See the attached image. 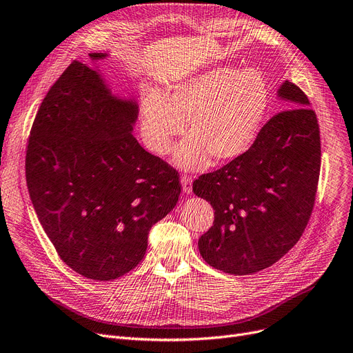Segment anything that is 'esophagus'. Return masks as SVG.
<instances>
[{
    "label": "esophagus",
    "instance_id": "34e87169",
    "mask_svg": "<svg viewBox=\"0 0 353 353\" xmlns=\"http://www.w3.org/2000/svg\"><path fill=\"white\" fill-rule=\"evenodd\" d=\"M181 189H183V193H186V194L192 193V179L190 177L185 176L181 179Z\"/></svg>",
    "mask_w": 353,
    "mask_h": 353
}]
</instances>
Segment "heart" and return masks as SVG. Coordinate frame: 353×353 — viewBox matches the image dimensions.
I'll return each mask as SVG.
<instances>
[{
    "instance_id": "1",
    "label": "heart",
    "mask_w": 353,
    "mask_h": 353,
    "mask_svg": "<svg viewBox=\"0 0 353 353\" xmlns=\"http://www.w3.org/2000/svg\"><path fill=\"white\" fill-rule=\"evenodd\" d=\"M270 102L264 74L255 69L214 66L167 89L148 92L141 103L144 140L156 154H167L174 137L189 134L173 161L185 170L229 163L247 152L258 137Z\"/></svg>"
}]
</instances>
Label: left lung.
<instances>
[{"label": "left lung", "mask_w": 353, "mask_h": 353, "mask_svg": "<svg viewBox=\"0 0 353 353\" xmlns=\"http://www.w3.org/2000/svg\"><path fill=\"white\" fill-rule=\"evenodd\" d=\"M284 102L251 148L219 170L194 180L193 193L214 210L199 251L216 270L254 274L294 247L313 210L320 173V131L304 92L288 81Z\"/></svg>", "instance_id": "left-lung-1"}]
</instances>
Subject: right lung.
Returning a JSON list of instances; mask_svg holds the SVG:
<instances>
[{
  "label": "right lung",
  "instance_id": "add662e5",
  "mask_svg": "<svg viewBox=\"0 0 353 353\" xmlns=\"http://www.w3.org/2000/svg\"><path fill=\"white\" fill-rule=\"evenodd\" d=\"M108 56L89 53L92 62ZM137 118L134 98L74 60L30 132L26 179L37 218L63 263L90 280L139 265L151 226L179 202V174L137 141Z\"/></svg>",
  "mask_w": 353,
  "mask_h": 353
}]
</instances>
